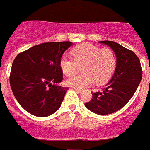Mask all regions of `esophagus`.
<instances>
[{
  "label": "esophagus",
  "instance_id": "34e87169",
  "mask_svg": "<svg viewBox=\"0 0 150 150\" xmlns=\"http://www.w3.org/2000/svg\"><path fill=\"white\" fill-rule=\"evenodd\" d=\"M74 89H75L76 91H78V92H82V91H83V90H82V89H80V88H76V87H74Z\"/></svg>",
  "mask_w": 150,
  "mask_h": 150
}]
</instances>
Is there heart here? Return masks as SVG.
<instances>
[{
  "label": "heart",
  "mask_w": 150,
  "mask_h": 150,
  "mask_svg": "<svg viewBox=\"0 0 150 150\" xmlns=\"http://www.w3.org/2000/svg\"><path fill=\"white\" fill-rule=\"evenodd\" d=\"M72 58L63 55L60 59V67L67 76L77 73L82 66L80 74L71 76L67 84L78 88L88 86L94 80L97 84L107 83L114 74L116 56L110 48H100L91 43H83L71 51Z\"/></svg>",
  "instance_id": "obj_1"
}]
</instances>
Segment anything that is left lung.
Instances as JSON below:
<instances>
[{
    "label": "left lung",
    "mask_w": 150,
    "mask_h": 150,
    "mask_svg": "<svg viewBox=\"0 0 150 150\" xmlns=\"http://www.w3.org/2000/svg\"><path fill=\"white\" fill-rule=\"evenodd\" d=\"M109 46L116 55V67L110 82L101 91L91 92L93 98L85 106L100 115L110 114L122 108L132 98L142 78L138 57L132 50L113 41H100Z\"/></svg>",
    "instance_id": "left-lung-1"
}]
</instances>
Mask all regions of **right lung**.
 Segmentation results:
<instances>
[{"instance_id": "add662e5", "label": "right lung", "mask_w": 150, "mask_h": 150, "mask_svg": "<svg viewBox=\"0 0 150 150\" xmlns=\"http://www.w3.org/2000/svg\"><path fill=\"white\" fill-rule=\"evenodd\" d=\"M71 42H48L17 55L12 64L10 83L17 101L38 117L52 115L61 107L67 87L57 86L63 79L60 59Z\"/></svg>"}]
</instances>
